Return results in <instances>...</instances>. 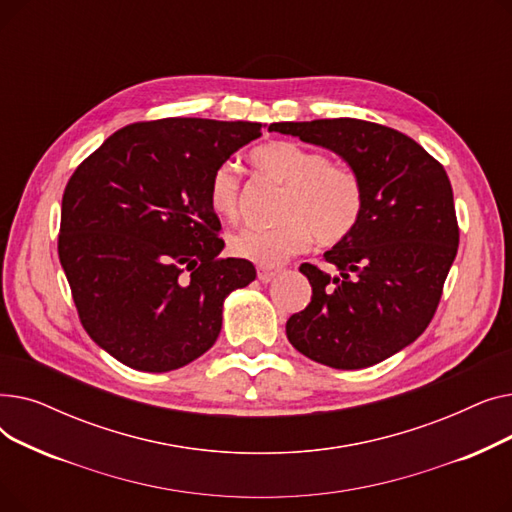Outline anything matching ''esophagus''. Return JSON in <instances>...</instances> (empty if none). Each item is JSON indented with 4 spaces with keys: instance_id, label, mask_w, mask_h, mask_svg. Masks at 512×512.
Segmentation results:
<instances>
[{
    "instance_id": "obj_1",
    "label": "esophagus",
    "mask_w": 512,
    "mask_h": 512,
    "mask_svg": "<svg viewBox=\"0 0 512 512\" xmlns=\"http://www.w3.org/2000/svg\"><path fill=\"white\" fill-rule=\"evenodd\" d=\"M276 274H278L276 267H267V265H259V267H257V278H259L261 282H270Z\"/></svg>"
}]
</instances>
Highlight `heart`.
<instances>
[{"label": "heart", "instance_id": "1", "mask_svg": "<svg viewBox=\"0 0 512 512\" xmlns=\"http://www.w3.org/2000/svg\"><path fill=\"white\" fill-rule=\"evenodd\" d=\"M267 178L286 186L280 220L274 226H242L228 236L230 253L259 265H278L319 245L334 247L351 234L363 213L365 188L359 172L332 161L328 153L294 143L272 141L251 153ZM213 211L234 220L242 207V176L232 161H222L209 176Z\"/></svg>", "mask_w": 512, "mask_h": 512}]
</instances>
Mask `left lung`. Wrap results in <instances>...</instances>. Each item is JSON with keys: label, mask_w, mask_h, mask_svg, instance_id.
<instances>
[{"label": "left lung", "mask_w": 512, "mask_h": 512, "mask_svg": "<svg viewBox=\"0 0 512 512\" xmlns=\"http://www.w3.org/2000/svg\"><path fill=\"white\" fill-rule=\"evenodd\" d=\"M270 130L336 151L365 188L357 228L324 253L336 274L313 263L299 267L313 294L286 321L290 344L334 369L392 357L429 326L459 251L444 166L407 134L375 122H276Z\"/></svg>", "instance_id": "8db88e82"}]
</instances>
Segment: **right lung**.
Returning <instances> with one entry per match:
<instances>
[{
  "label": "right lung",
  "instance_id": "1",
  "mask_svg": "<svg viewBox=\"0 0 512 512\" xmlns=\"http://www.w3.org/2000/svg\"><path fill=\"white\" fill-rule=\"evenodd\" d=\"M259 122L164 118L105 139L70 176L58 255L78 319L120 363L172 371L218 340L226 294L255 280L224 259L207 195L213 168L261 137Z\"/></svg>",
  "mask_w": 512,
  "mask_h": 512
}]
</instances>
